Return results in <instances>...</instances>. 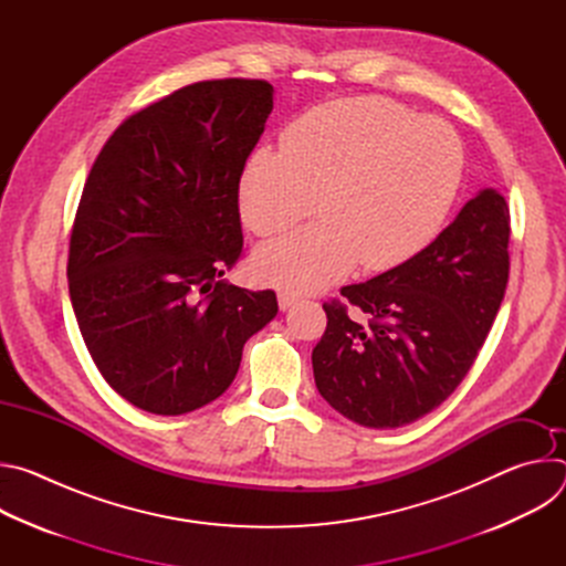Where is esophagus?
<instances>
[{"label":"esophagus","mask_w":566,"mask_h":566,"mask_svg":"<svg viewBox=\"0 0 566 566\" xmlns=\"http://www.w3.org/2000/svg\"><path fill=\"white\" fill-rule=\"evenodd\" d=\"M297 300H300V297H297L295 293H289V291H280V293H277V304H280V308H282V311L291 308Z\"/></svg>","instance_id":"1"}]
</instances>
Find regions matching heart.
Here are the masks:
<instances>
[{"label": "heart", "mask_w": 566, "mask_h": 566, "mask_svg": "<svg viewBox=\"0 0 566 566\" xmlns=\"http://www.w3.org/2000/svg\"><path fill=\"white\" fill-rule=\"evenodd\" d=\"M452 127L389 98L358 96L297 116L280 151L258 149L239 175V214L255 234H277L315 208L319 221L260 247V282L317 291L356 264L389 271L441 230L461 184Z\"/></svg>", "instance_id": "b5f03b06"}]
</instances>
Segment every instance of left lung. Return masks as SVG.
I'll list each match as a JSON object with an SVG mask.
<instances>
[{"instance_id": "obj_1", "label": "left lung", "mask_w": 566, "mask_h": 566, "mask_svg": "<svg viewBox=\"0 0 566 566\" xmlns=\"http://www.w3.org/2000/svg\"><path fill=\"white\" fill-rule=\"evenodd\" d=\"M511 212L481 190L412 260L369 282L343 286L347 304H322L327 329L315 345V387L349 421L408 426L457 389L486 340L509 282Z\"/></svg>"}]
</instances>
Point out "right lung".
Segmentation results:
<instances>
[{
	"label": "right lung",
	"mask_w": 566,
	"mask_h": 566,
	"mask_svg": "<svg viewBox=\"0 0 566 566\" xmlns=\"http://www.w3.org/2000/svg\"><path fill=\"white\" fill-rule=\"evenodd\" d=\"M271 112L266 80H203L129 116L94 160L69 295L98 371L145 412L208 406L277 313L273 291L221 280L244 249L237 186Z\"/></svg>",
	"instance_id": "1"
}]
</instances>
